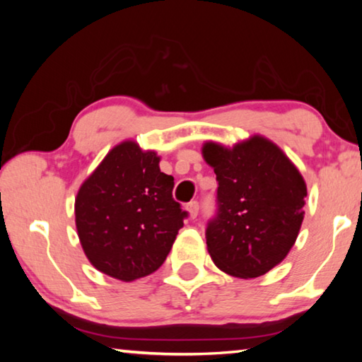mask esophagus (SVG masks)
I'll return each instance as SVG.
<instances>
[{
  "mask_svg": "<svg viewBox=\"0 0 362 362\" xmlns=\"http://www.w3.org/2000/svg\"><path fill=\"white\" fill-rule=\"evenodd\" d=\"M187 209L189 212V216L196 217V216H198V212H199V203L196 199L194 201H189V203L187 204Z\"/></svg>",
  "mask_w": 362,
  "mask_h": 362,
  "instance_id": "esophagus-1",
  "label": "esophagus"
}]
</instances>
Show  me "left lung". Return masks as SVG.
Here are the masks:
<instances>
[{"label":"left lung","mask_w":362,"mask_h":362,"mask_svg":"<svg viewBox=\"0 0 362 362\" xmlns=\"http://www.w3.org/2000/svg\"><path fill=\"white\" fill-rule=\"evenodd\" d=\"M217 175L216 214L206 226L216 265L238 278H257L284 259L303 220L306 185L297 168L269 140L255 136L225 148L206 144Z\"/></svg>","instance_id":"8db88e82"}]
</instances>
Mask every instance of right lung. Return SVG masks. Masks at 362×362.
<instances>
[{"mask_svg": "<svg viewBox=\"0 0 362 362\" xmlns=\"http://www.w3.org/2000/svg\"><path fill=\"white\" fill-rule=\"evenodd\" d=\"M174 177L155 151L122 142L79 188L76 230L89 262L108 276L134 281L163 265L188 212L173 198Z\"/></svg>", "mask_w": 362, "mask_h": 362, "instance_id": "right-lung-1", "label": "right lung"}]
</instances>
